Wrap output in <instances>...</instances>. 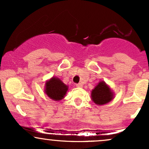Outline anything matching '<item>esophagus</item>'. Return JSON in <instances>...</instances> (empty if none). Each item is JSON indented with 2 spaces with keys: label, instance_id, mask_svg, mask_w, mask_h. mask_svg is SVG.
<instances>
[{
  "label": "esophagus",
  "instance_id": "esophagus-1",
  "mask_svg": "<svg viewBox=\"0 0 149 149\" xmlns=\"http://www.w3.org/2000/svg\"><path fill=\"white\" fill-rule=\"evenodd\" d=\"M76 87L77 88H83V85L81 83H78V84H76Z\"/></svg>",
  "mask_w": 149,
  "mask_h": 149
}]
</instances>
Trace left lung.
Instances as JSON below:
<instances>
[{
  "label": "left lung",
  "instance_id": "1",
  "mask_svg": "<svg viewBox=\"0 0 149 149\" xmlns=\"http://www.w3.org/2000/svg\"><path fill=\"white\" fill-rule=\"evenodd\" d=\"M91 97L92 100L97 105H103L113 99V93L105 82L100 81L92 90Z\"/></svg>",
  "mask_w": 149,
  "mask_h": 149
}]
</instances>
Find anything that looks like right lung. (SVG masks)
Segmentation results:
<instances>
[{"label":"right lung","instance_id":"right-lung-1","mask_svg":"<svg viewBox=\"0 0 149 149\" xmlns=\"http://www.w3.org/2000/svg\"><path fill=\"white\" fill-rule=\"evenodd\" d=\"M68 91V86L59 78L52 77L46 81L45 92L49 98L54 101L61 100Z\"/></svg>","mask_w":149,"mask_h":149}]
</instances>
